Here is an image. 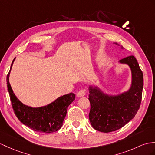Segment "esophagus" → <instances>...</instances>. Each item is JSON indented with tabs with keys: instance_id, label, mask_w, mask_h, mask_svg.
Here are the masks:
<instances>
[{
	"instance_id": "1",
	"label": "esophagus",
	"mask_w": 155,
	"mask_h": 155,
	"mask_svg": "<svg viewBox=\"0 0 155 155\" xmlns=\"http://www.w3.org/2000/svg\"><path fill=\"white\" fill-rule=\"evenodd\" d=\"M85 95V91L84 89H81L80 91H79L77 94V96L78 97H82Z\"/></svg>"
}]
</instances>
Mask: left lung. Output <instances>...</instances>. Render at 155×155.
I'll return each instance as SVG.
<instances>
[{"mask_svg":"<svg viewBox=\"0 0 155 155\" xmlns=\"http://www.w3.org/2000/svg\"><path fill=\"white\" fill-rule=\"evenodd\" d=\"M120 62L126 64L131 70V85L127 91L111 96L97 87L91 85L89 87V121L94 129L104 133L118 130L125 126L137 114L141 102L143 75L136 58L131 55L120 60Z\"/></svg>","mask_w":155,"mask_h":155,"instance_id":"8db88e82","label":"left lung"}]
</instances>
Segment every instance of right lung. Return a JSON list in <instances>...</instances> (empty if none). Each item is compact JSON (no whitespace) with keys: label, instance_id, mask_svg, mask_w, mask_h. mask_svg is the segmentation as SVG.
<instances>
[{"label":"right lung","instance_id":"obj_1","mask_svg":"<svg viewBox=\"0 0 155 155\" xmlns=\"http://www.w3.org/2000/svg\"><path fill=\"white\" fill-rule=\"evenodd\" d=\"M15 58L6 77L7 87L15 114L22 124L35 131L50 134L58 131L62 126L67 108L75 100V95L73 93L67 94L42 107L32 108L24 104L14 95L9 83L10 72Z\"/></svg>","mask_w":155,"mask_h":155}]
</instances>
